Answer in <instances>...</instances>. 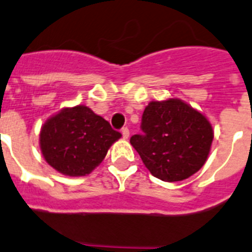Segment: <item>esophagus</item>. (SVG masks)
I'll list each match as a JSON object with an SVG mask.
<instances>
[{
  "mask_svg": "<svg viewBox=\"0 0 252 252\" xmlns=\"http://www.w3.org/2000/svg\"><path fill=\"white\" fill-rule=\"evenodd\" d=\"M122 135H123L124 139H128V138H129V129L128 128L122 129Z\"/></svg>",
  "mask_w": 252,
  "mask_h": 252,
  "instance_id": "1",
  "label": "esophagus"
}]
</instances>
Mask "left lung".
I'll return each mask as SVG.
<instances>
[{
    "mask_svg": "<svg viewBox=\"0 0 252 252\" xmlns=\"http://www.w3.org/2000/svg\"><path fill=\"white\" fill-rule=\"evenodd\" d=\"M142 134L130 144L155 178L163 182L188 179L205 164L214 130L205 115L176 98L153 100L142 117Z\"/></svg>",
    "mask_w": 252,
    "mask_h": 252,
    "instance_id": "8db88e82",
    "label": "left lung"
}]
</instances>
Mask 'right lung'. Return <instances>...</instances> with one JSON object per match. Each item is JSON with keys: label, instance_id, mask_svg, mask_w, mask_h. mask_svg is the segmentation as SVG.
<instances>
[{"label": "right lung", "instance_id": "add662e5", "mask_svg": "<svg viewBox=\"0 0 252 252\" xmlns=\"http://www.w3.org/2000/svg\"><path fill=\"white\" fill-rule=\"evenodd\" d=\"M122 137L86 105L63 108L47 119L39 147L47 163L68 176H84L97 168L110 145Z\"/></svg>", "mask_w": 252, "mask_h": 252}]
</instances>
